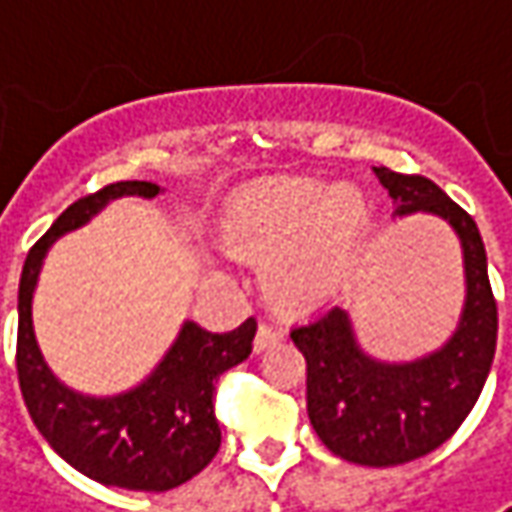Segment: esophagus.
I'll use <instances>...</instances> for the list:
<instances>
[{"label": "esophagus", "mask_w": 512, "mask_h": 512, "mask_svg": "<svg viewBox=\"0 0 512 512\" xmlns=\"http://www.w3.org/2000/svg\"><path fill=\"white\" fill-rule=\"evenodd\" d=\"M280 338H283V329H280L278 323L263 321V323H260V329H257L255 346H257V349H266V346L278 344Z\"/></svg>", "instance_id": "esophagus-1"}]
</instances>
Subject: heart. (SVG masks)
<instances>
[{"instance_id": "heart-1", "label": "heart", "mask_w": 512, "mask_h": 512, "mask_svg": "<svg viewBox=\"0 0 512 512\" xmlns=\"http://www.w3.org/2000/svg\"><path fill=\"white\" fill-rule=\"evenodd\" d=\"M367 226L369 206L358 189L289 180L243 203L223 234L234 255L269 263L266 286L275 303L309 309L338 295Z\"/></svg>"}]
</instances>
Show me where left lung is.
<instances>
[{
  "label": "left lung",
  "mask_w": 512,
  "mask_h": 512,
  "mask_svg": "<svg viewBox=\"0 0 512 512\" xmlns=\"http://www.w3.org/2000/svg\"><path fill=\"white\" fill-rule=\"evenodd\" d=\"M398 214L430 212L453 226L464 252L467 300L453 338L410 364H384L355 344L352 321L332 306L289 335L306 358V412L323 444L352 464L395 467L427 456L476 407L493 367L499 306L476 220L433 180L375 168Z\"/></svg>",
  "instance_id": "obj_1"
}]
</instances>
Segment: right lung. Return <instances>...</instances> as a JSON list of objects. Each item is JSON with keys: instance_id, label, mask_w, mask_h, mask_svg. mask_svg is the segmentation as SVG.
Here are the masks:
<instances>
[{"instance_id": "right-lung-1", "label": "right lung", "mask_w": 512, "mask_h": 512, "mask_svg": "<svg viewBox=\"0 0 512 512\" xmlns=\"http://www.w3.org/2000/svg\"><path fill=\"white\" fill-rule=\"evenodd\" d=\"M157 197L160 186L120 180L79 197L54 220L25 257L19 280L16 372L36 430L82 476L108 487L166 493L186 484L220 450L214 418V381L249 358L257 321L246 318L232 332H209L186 321L160 367L140 387L111 398H91L56 381L36 346L31 300L42 257L56 237L82 226L114 197Z\"/></svg>"}]
</instances>
